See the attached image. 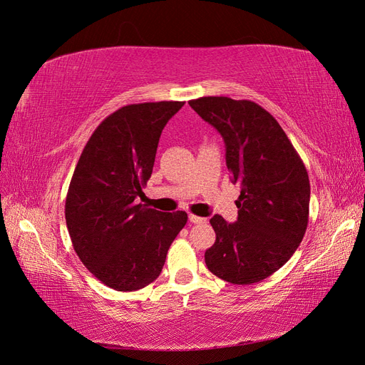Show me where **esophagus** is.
Returning a JSON list of instances; mask_svg holds the SVG:
<instances>
[{
  "label": "esophagus",
  "mask_w": 365,
  "mask_h": 365,
  "mask_svg": "<svg viewBox=\"0 0 365 365\" xmlns=\"http://www.w3.org/2000/svg\"><path fill=\"white\" fill-rule=\"evenodd\" d=\"M189 220L192 224H205L207 219L201 217V216H196V215H189Z\"/></svg>",
  "instance_id": "esophagus-1"
}]
</instances>
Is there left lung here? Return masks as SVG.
Here are the masks:
<instances>
[{
	"mask_svg": "<svg viewBox=\"0 0 365 365\" xmlns=\"http://www.w3.org/2000/svg\"><path fill=\"white\" fill-rule=\"evenodd\" d=\"M189 105L225 143L231 181L240 185L237 220L210 219L216 242L205 264L216 277L251 284L269 277L300 245L311 184L302 158L268 111L251 101L201 97Z\"/></svg>",
	"mask_w": 365,
	"mask_h": 365,
	"instance_id": "left-lung-1",
	"label": "left lung"
}]
</instances>
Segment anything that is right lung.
<instances>
[{"instance_id":"1","label":"right lung","mask_w":365,"mask_h":365,"mask_svg":"<svg viewBox=\"0 0 365 365\" xmlns=\"http://www.w3.org/2000/svg\"><path fill=\"white\" fill-rule=\"evenodd\" d=\"M184 102L134 103L108 115L83 148L65 201L74 251L94 277L115 291L155 280L185 212L138 204L152 175L165 123Z\"/></svg>"}]
</instances>
